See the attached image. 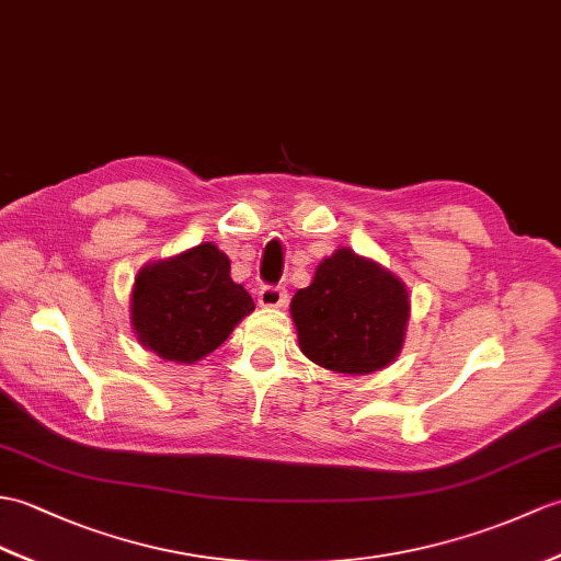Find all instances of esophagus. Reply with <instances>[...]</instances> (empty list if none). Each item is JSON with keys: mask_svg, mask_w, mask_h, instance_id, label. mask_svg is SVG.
Returning <instances> with one entry per match:
<instances>
[{"mask_svg": "<svg viewBox=\"0 0 561 561\" xmlns=\"http://www.w3.org/2000/svg\"><path fill=\"white\" fill-rule=\"evenodd\" d=\"M286 289L284 286H263V289L257 291V304L263 308H282L286 306Z\"/></svg>", "mask_w": 561, "mask_h": 561, "instance_id": "1", "label": "esophagus"}]
</instances>
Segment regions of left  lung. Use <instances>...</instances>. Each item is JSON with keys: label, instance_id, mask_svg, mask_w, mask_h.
<instances>
[{"label": "left lung", "instance_id": "1", "mask_svg": "<svg viewBox=\"0 0 561 561\" xmlns=\"http://www.w3.org/2000/svg\"><path fill=\"white\" fill-rule=\"evenodd\" d=\"M289 308L304 356L342 375H370L394 363L411 318L407 284L346 245L322 260Z\"/></svg>", "mask_w": 561, "mask_h": 561}]
</instances>
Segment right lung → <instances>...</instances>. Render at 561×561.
Here are the masks:
<instances>
[{"label":"right lung","instance_id":"right-lung-1","mask_svg":"<svg viewBox=\"0 0 561 561\" xmlns=\"http://www.w3.org/2000/svg\"><path fill=\"white\" fill-rule=\"evenodd\" d=\"M255 310L213 241L142 265L131 291V330L162 360L195 363L227 342Z\"/></svg>","mask_w":561,"mask_h":561}]
</instances>
